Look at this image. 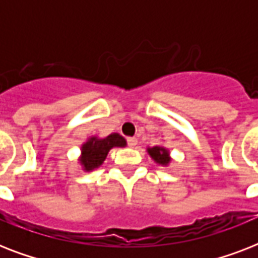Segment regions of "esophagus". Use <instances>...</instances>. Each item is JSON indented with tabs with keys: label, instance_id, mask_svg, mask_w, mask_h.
Returning <instances> with one entry per match:
<instances>
[{
	"label": "esophagus",
	"instance_id": "obj_1",
	"mask_svg": "<svg viewBox=\"0 0 258 258\" xmlns=\"http://www.w3.org/2000/svg\"><path fill=\"white\" fill-rule=\"evenodd\" d=\"M127 142H128L130 147H135L138 145V139L137 138H127Z\"/></svg>",
	"mask_w": 258,
	"mask_h": 258
}]
</instances>
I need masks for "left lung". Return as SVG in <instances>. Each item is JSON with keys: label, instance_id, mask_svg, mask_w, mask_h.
Masks as SVG:
<instances>
[{"label": "left lung", "instance_id": "1", "mask_svg": "<svg viewBox=\"0 0 258 258\" xmlns=\"http://www.w3.org/2000/svg\"><path fill=\"white\" fill-rule=\"evenodd\" d=\"M147 153L154 159L155 163L161 166H169L171 162L170 158V151L163 146H154V147H147Z\"/></svg>", "mask_w": 258, "mask_h": 258}]
</instances>
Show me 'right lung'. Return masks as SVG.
<instances>
[{
    "label": "right lung",
    "mask_w": 258,
    "mask_h": 258,
    "mask_svg": "<svg viewBox=\"0 0 258 258\" xmlns=\"http://www.w3.org/2000/svg\"><path fill=\"white\" fill-rule=\"evenodd\" d=\"M127 142L117 133L109 134L108 137L99 138L91 137L82 146V154L79 157V162L84 171H92L103 165L109 150L113 147H125Z\"/></svg>",
    "instance_id": "1"
}]
</instances>
